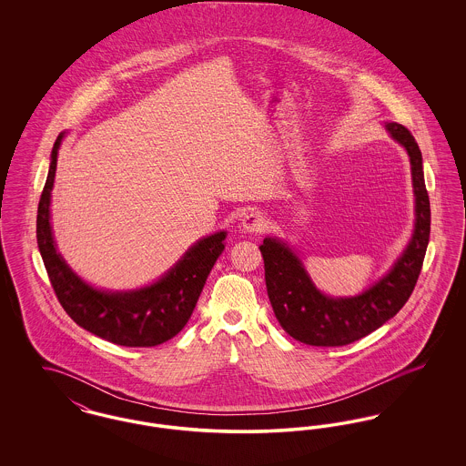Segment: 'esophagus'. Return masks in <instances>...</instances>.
<instances>
[{
    "mask_svg": "<svg viewBox=\"0 0 466 466\" xmlns=\"http://www.w3.org/2000/svg\"><path fill=\"white\" fill-rule=\"evenodd\" d=\"M241 227H243V230H246V232L260 234V232H264V230H266V217H264L260 211H249V213H246V215H244Z\"/></svg>",
    "mask_w": 466,
    "mask_h": 466,
    "instance_id": "esophagus-1",
    "label": "esophagus"
}]
</instances>
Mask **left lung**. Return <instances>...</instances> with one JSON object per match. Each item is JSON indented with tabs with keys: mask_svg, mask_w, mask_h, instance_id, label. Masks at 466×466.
I'll list each match as a JSON object with an SVG mask.
<instances>
[{
	"mask_svg": "<svg viewBox=\"0 0 466 466\" xmlns=\"http://www.w3.org/2000/svg\"><path fill=\"white\" fill-rule=\"evenodd\" d=\"M386 127L410 157L416 228L399 262L380 281L358 297L332 299L316 289L302 262L287 244L266 238L260 246L272 310L283 330L304 344L346 346L374 332L405 306L421 274L431 222L421 150L407 127L400 124Z\"/></svg>",
	"mask_w": 466,
	"mask_h": 466,
	"instance_id": "1",
	"label": "left lung"
}]
</instances>
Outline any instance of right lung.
I'll use <instances>...</instances> for the list:
<instances>
[{
    "label": "right lung",
    "instance_id": "obj_1",
    "mask_svg": "<svg viewBox=\"0 0 466 466\" xmlns=\"http://www.w3.org/2000/svg\"><path fill=\"white\" fill-rule=\"evenodd\" d=\"M63 136H57L52 148L50 169L36 217L38 248L56 297L78 327L108 342L127 348L158 346L181 332L190 319L206 279L222 255L225 232H217L194 244L177 266L152 287L126 293L92 289L57 253L48 222L50 190Z\"/></svg>",
    "mask_w": 466,
    "mask_h": 466
}]
</instances>
